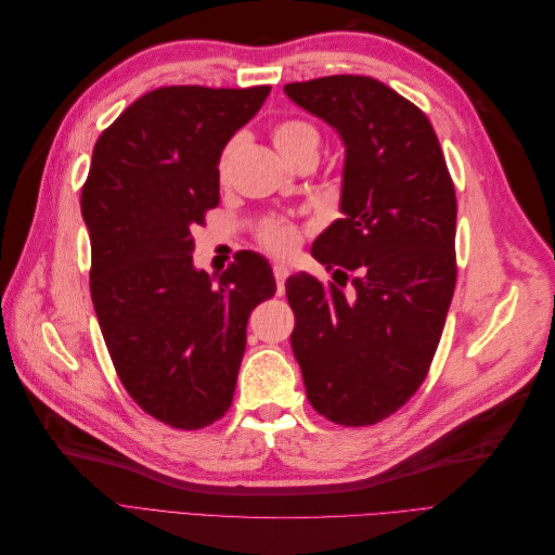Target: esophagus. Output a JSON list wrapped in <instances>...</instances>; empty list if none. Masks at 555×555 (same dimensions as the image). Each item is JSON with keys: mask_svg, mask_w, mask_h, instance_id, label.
Returning a JSON list of instances; mask_svg holds the SVG:
<instances>
[{"mask_svg": "<svg viewBox=\"0 0 555 555\" xmlns=\"http://www.w3.org/2000/svg\"><path fill=\"white\" fill-rule=\"evenodd\" d=\"M273 275H275V282H278V294H284V282H287V278H289V266L275 263Z\"/></svg>", "mask_w": 555, "mask_h": 555, "instance_id": "obj_1", "label": "esophagus"}]
</instances>
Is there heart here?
<instances>
[{
  "mask_svg": "<svg viewBox=\"0 0 555 555\" xmlns=\"http://www.w3.org/2000/svg\"><path fill=\"white\" fill-rule=\"evenodd\" d=\"M273 143L280 150V153L294 162L304 153H310V150L319 147V131L314 125L306 120H282L273 127ZM227 166V155L220 162V171H224ZM259 241L268 247L278 251V255H284L298 243V229L292 222L284 220H271L263 222L259 229Z\"/></svg>",
  "mask_w": 555,
  "mask_h": 555,
  "instance_id": "1",
  "label": "heart"
}]
</instances>
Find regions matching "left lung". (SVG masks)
<instances>
[{
	"label": "left lung",
	"instance_id": "1",
	"mask_svg": "<svg viewBox=\"0 0 555 555\" xmlns=\"http://www.w3.org/2000/svg\"><path fill=\"white\" fill-rule=\"evenodd\" d=\"M284 92L345 143L343 217L312 245L343 282L287 280L292 349L319 414L371 426L416 393L438 349L456 287V192L428 117L384 82L326 76Z\"/></svg>",
	"mask_w": 555,
	"mask_h": 555
}]
</instances>
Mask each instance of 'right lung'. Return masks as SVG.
<instances>
[{
  "instance_id": "right-lung-1",
  "label": "right lung",
  "mask_w": 555,
  "mask_h": 555,
  "mask_svg": "<svg viewBox=\"0 0 555 555\" xmlns=\"http://www.w3.org/2000/svg\"><path fill=\"white\" fill-rule=\"evenodd\" d=\"M268 92H147L96 139L82 184L90 294L115 373L143 412L173 428L224 416L249 312L275 294L257 251H238L217 280L192 261V229L220 204L222 150Z\"/></svg>"
}]
</instances>
